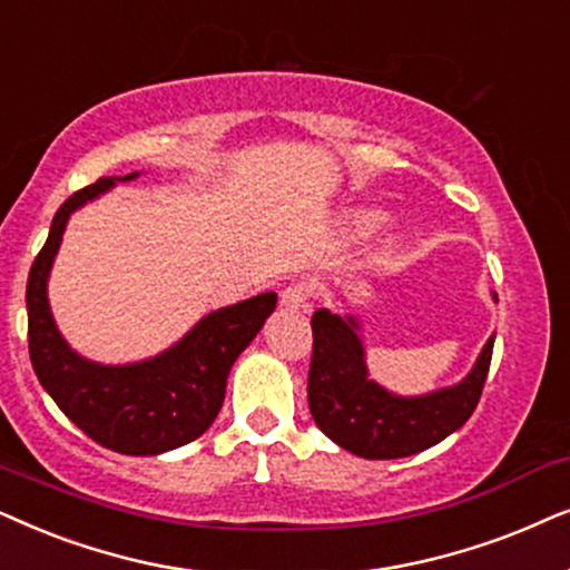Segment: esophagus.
Here are the masks:
<instances>
[{"instance_id":"34e87169","label":"esophagus","mask_w":570,"mask_h":570,"mask_svg":"<svg viewBox=\"0 0 570 570\" xmlns=\"http://www.w3.org/2000/svg\"><path fill=\"white\" fill-rule=\"evenodd\" d=\"M309 302V289L305 284H289L284 286V292H281V305L286 309H305Z\"/></svg>"}]
</instances>
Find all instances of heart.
Masks as SVG:
<instances>
[{
    "label": "heart",
    "mask_w": 570,
    "mask_h": 570,
    "mask_svg": "<svg viewBox=\"0 0 570 570\" xmlns=\"http://www.w3.org/2000/svg\"><path fill=\"white\" fill-rule=\"evenodd\" d=\"M383 222H385L383 210L360 208L346 218V232L352 234V237H367V234H373Z\"/></svg>",
    "instance_id": "b5f03b06"
}]
</instances>
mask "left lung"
Wrapping results in <instances>:
<instances>
[{"label":"left lung","mask_w":570,"mask_h":570,"mask_svg":"<svg viewBox=\"0 0 570 570\" xmlns=\"http://www.w3.org/2000/svg\"><path fill=\"white\" fill-rule=\"evenodd\" d=\"M360 321L354 315H313V360L307 401L317 428L362 459H404L464 428L480 404L492 344L488 338L472 373L456 385L424 396H396L367 377Z\"/></svg>","instance_id":"obj_1"}]
</instances>
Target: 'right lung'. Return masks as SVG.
I'll list each match as a JSON object with an SVG mask.
<instances>
[{"label":"right lung","instance_id":"add662e5","mask_svg":"<svg viewBox=\"0 0 570 570\" xmlns=\"http://www.w3.org/2000/svg\"><path fill=\"white\" fill-rule=\"evenodd\" d=\"M135 177L138 171L98 179L57 210L47 245L28 273V348L43 391L88 438L127 456H156L193 443L214 424L234 360L257 336L278 297L265 292L214 309L166 352L135 364H98L72 352L49 307L51 263L75 210L104 195L114 181Z\"/></svg>","mask_w":570,"mask_h":570}]
</instances>
